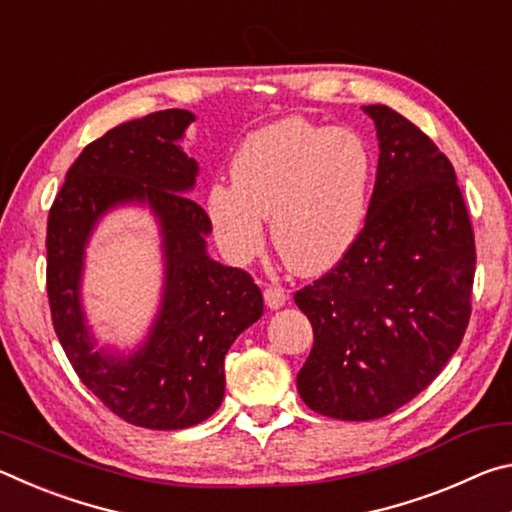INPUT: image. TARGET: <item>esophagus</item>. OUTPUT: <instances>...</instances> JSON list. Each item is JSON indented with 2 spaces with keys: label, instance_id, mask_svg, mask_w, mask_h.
<instances>
[{
  "label": "esophagus",
  "instance_id": "obj_1",
  "mask_svg": "<svg viewBox=\"0 0 512 512\" xmlns=\"http://www.w3.org/2000/svg\"><path fill=\"white\" fill-rule=\"evenodd\" d=\"M264 300L268 309H280L284 307V302L289 300V291L280 287V284H268L264 289Z\"/></svg>",
  "mask_w": 512,
  "mask_h": 512
}]
</instances>
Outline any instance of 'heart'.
Listing matches in <instances>:
<instances>
[{
  "label": "heart",
  "mask_w": 512,
  "mask_h": 512,
  "mask_svg": "<svg viewBox=\"0 0 512 512\" xmlns=\"http://www.w3.org/2000/svg\"><path fill=\"white\" fill-rule=\"evenodd\" d=\"M372 173V153L359 133L289 117L241 142L230 164L232 185L207 192V214L235 262L262 250L268 219L282 262L300 275H320L357 241Z\"/></svg>",
  "instance_id": "obj_1"
}]
</instances>
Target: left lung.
Returning <instances> with one entry per match:
<instances>
[{"label": "left lung", "instance_id": "obj_1", "mask_svg": "<svg viewBox=\"0 0 512 512\" xmlns=\"http://www.w3.org/2000/svg\"><path fill=\"white\" fill-rule=\"evenodd\" d=\"M379 137L366 223L339 264L296 291L314 327L298 372L311 411L377 420L422 393L472 314L474 230L447 155L388 106H363Z\"/></svg>", "mask_w": 512, "mask_h": 512}]
</instances>
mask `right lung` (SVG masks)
<instances>
[{
  "instance_id": "1",
  "label": "right lung",
  "mask_w": 512,
  "mask_h": 512,
  "mask_svg": "<svg viewBox=\"0 0 512 512\" xmlns=\"http://www.w3.org/2000/svg\"><path fill=\"white\" fill-rule=\"evenodd\" d=\"M192 121L187 110H160L90 142L47 219V296L58 341L83 384L121 420L144 429H187L210 418L225 393V354L264 314L250 273L205 253L212 221L185 194L198 167L176 144ZM128 200L149 202L161 219L168 282L150 341L124 360L93 350L78 284L93 223Z\"/></svg>"
}]
</instances>
